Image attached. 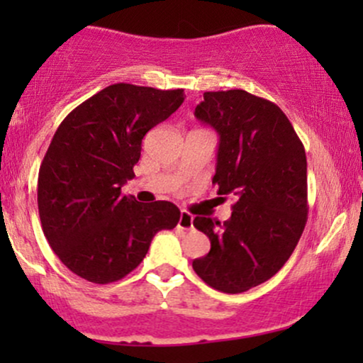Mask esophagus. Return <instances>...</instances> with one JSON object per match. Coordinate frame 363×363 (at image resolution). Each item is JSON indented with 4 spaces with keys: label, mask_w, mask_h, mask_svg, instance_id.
Instances as JSON below:
<instances>
[{
    "label": "esophagus",
    "mask_w": 363,
    "mask_h": 363,
    "mask_svg": "<svg viewBox=\"0 0 363 363\" xmlns=\"http://www.w3.org/2000/svg\"><path fill=\"white\" fill-rule=\"evenodd\" d=\"M194 218L193 215L187 213V211H181V216H179V228H182V230H191V228L194 227L193 225Z\"/></svg>",
    "instance_id": "34e87169"
}]
</instances>
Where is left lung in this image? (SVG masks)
<instances>
[{"label": "left lung", "mask_w": 363, "mask_h": 363, "mask_svg": "<svg viewBox=\"0 0 363 363\" xmlns=\"http://www.w3.org/2000/svg\"><path fill=\"white\" fill-rule=\"evenodd\" d=\"M194 116L218 133L213 184L235 203L227 222L196 216L211 242L193 269L211 289L240 294L289 261L307 222L306 150L277 104L245 90L205 91Z\"/></svg>", "instance_id": "8db88e82"}]
</instances>
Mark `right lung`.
I'll return each instance as SVG.
<instances>
[{"label": "right lung", "mask_w": 363, "mask_h": 363, "mask_svg": "<svg viewBox=\"0 0 363 363\" xmlns=\"http://www.w3.org/2000/svg\"><path fill=\"white\" fill-rule=\"evenodd\" d=\"M184 90L116 83L73 109L54 133L39 170L37 205L62 264L91 283L118 281L147 256L181 211L121 194L135 177L141 140L184 102Z\"/></svg>", "instance_id": "obj_1"}]
</instances>
